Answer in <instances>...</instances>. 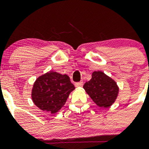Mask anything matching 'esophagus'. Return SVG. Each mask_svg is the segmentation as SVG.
<instances>
[{"mask_svg":"<svg viewBox=\"0 0 149 149\" xmlns=\"http://www.w3.org/2000/svg\"><path fill=\"white\" fill-rule=\"evenodd\" d=\"M83 85V81H80L78 82V83H75V85H76V87L77 88H78V87H82Z\"/></svg>","mask_w":149,"mask_h":149,"instance_id":"obj_1","label":"esophagus"}]
</instances>
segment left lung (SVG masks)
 <instances>
[{"mask_svg": "<svg viewBox=\"0 0 149 149\" xmlns=\"http://www.w3.org/2000/svg\"><path fill=\"white\" fill-rule=\"evenodd\" d=\"M83 88L92 101L101 108H109L116 102L119 92L117 83L101 71H94Z\"/></svg>", "mask_w": 149, "mask_h": 149, "instance_id": "1", "label": "left lung"}]
</instances>
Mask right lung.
I'll list each match as a JSON object with an SVG mask.
<instances>
[{
    "label": "right lung",
    "mask_w": 149,
    "mask_h": 149,
    "mask_svg": "<svg viewBox=\"0 0 149 149\" xmlns=\"http://www.w3.org/2000/svg\"><path fill=\"white\" fill-rule=\"evenodd\" d=\"M74 90L69 76L50 71L34 82L31 99L40 110L54 114L64 107L70 93Z\"/></svg>",
    "instance_id": "right-lung-1"
}]
</instances>
